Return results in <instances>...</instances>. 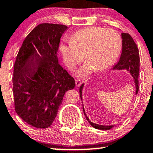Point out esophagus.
Returning a JSON list of instances; mask_svg holds the SVG:
<instances>
[{
    "label": "esophagus",
    "mask_w": 153,
    "mask_h": 153,
    "mask_svg": "<svg viewBox=\"0 0 153 153\" xmlns=\"http://www.w3.org/2000/svg\"><path fill=\"white\" fill-rule=\"evenodd\" d=\"M75 83H76V87H79L81 84H82V81L79 79H75Z\"/></svg>",
    "instance_id": "34e87169"
}]
</instances>
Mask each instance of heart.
I'll list each match as a JSON object with an SVG mask.
<instances>
[{"mask_svg":"<svg viewBox=\"0 0 153 153\" xmlns=\"http://www.w3.org/2000/svg\"><path fill=\"white\" fill-rule=\"evenodd\" d=\"M123 46L120 34L113 28L92 26L84 28L71 36V40L61 45L66 66L72 69L82 63L84 65L77 71L81 77H87L95 69L102 71L112 65L119 56Z\"/></svg>","mask_w":153,"mask_h":153,"instance_id":"obj_1","label":"heart"}]
</instances>
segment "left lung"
Returning a JSON list of instances; mask_svg holds the SVG:
<instances>
[{
	"label": "left lung",
	"instance_id": "1",
	"mask_svg": "<svg viewBox=\"0 0 153 153\" xmlns=\"http://www.w3.org/2000/svg\"><path fill=\"white\" fill-rule=\"evenodd\" d=\"M122 38H123V51H122L121 56L120 58V61L117 64L114 66V69H125L130 71L132 76H133L134 83H135L136 87V94H137L139 90V80H138V76H139L140 71V54L139 50L135 44L132 37L129 33H122ZM84 84L81 85L79 88L80 97L82 99V88H83ZM83 111L86 118L89 122V123L94 128L98 130H107L111 129L113 125H100L97 124L91 123L89 121V118L87 117L83 107Z\"/></svg>",
	"mask_w": 153,
	"mask_h": 153
}]
</instances>
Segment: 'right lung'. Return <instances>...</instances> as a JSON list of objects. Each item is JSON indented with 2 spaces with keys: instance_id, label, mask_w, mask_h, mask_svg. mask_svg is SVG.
Masks as SVG:
<instances>
[{
  "instance_id": "1",
  "label": "right lung",
  "mask_w": 153,
  "mask_h": 153,
  "mask_svg": "<svg viewBox=\"0 0 153 153\" xmlns=\"http://www.w3.org/2000/svg\"><path fill=\"white\" fill-rule=\"evenodd\" d=\"M67 26L41 23L23 41L13 69V93L20 117L36 128H47L57 115L66 91L75 81L59 64L56 53Z\"/></svg>"
}]
</instances>
